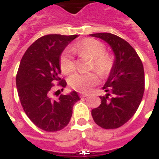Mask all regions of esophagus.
<instances>
[{"mask_svg":"<svg viewBox=\"0 0 159 159\" xmlns=\"http://www.w3.org/2000/svg\"><path fill=\"white\" fill-rule=\"evenodd\" d=\"M88 96H89L88 94H84V93L80 94V98H86V97H88Z\"/></svg>","mask_w":159,"mask_h":159,"instance_id":"34e87169","label":"esophagus"}]
</instances>
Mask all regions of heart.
Segmentation results:
<instances>
[{"instance_id": "1", "label": "heart", "mask_w": 159, "mask_h": 159, "mask_svg": "<svg viewBox=\"0 0 159 159\" xmlns=\"http://www.w3.org/2000/svg\"><path fill=\"white\" fill-rule=\"evenodd\" d=\"M71 50L81 57H88L91 59L90 70L98 71L101 75H107L113 67V59L111 55L105 53V47L101 42L93 38L82 40L71 47ZM67 49L60 57L59 64L61 72L65 75L71 74L75 69V62L72 52ZM71 88L78 92L86 93L99 82L97 73L89 72L86 74L76 73L69 78Z\"/></svg>"}]
</instances>
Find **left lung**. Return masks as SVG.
Returning <instances> with one entry per match:
<instances>
[{
  "instance_id": "obj_1",
  "label": "left lung",
  "mask_w": 159,
  "mask_h": 159,
  "mask_svg": "<svg viewBox=\"0 0 159 159\" xmlns=\"http://www.w3.org/2000/svg\"><path fill=\"white\" fill-rule=\"evenodd\" d=\"M105 41L115 54L110 76L102 89L101 104L91 111L95 123L103 129H116L134 116L144 91V71L139 55L129 43L111 33L91 34Z\"/></svg>"
}]
</instances>
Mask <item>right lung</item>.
<instances>
[{
  "label": "right lung",
  "mask_w": 159,
  "mask_h": 159,
  "mask_svg": "<svg viewBox=\"0 0 159 159\" xmlns=\"http://www.w3.org/2000/svg\"><path fill=\"white\" fill-rule=\"evenodd\" d=\"M77 35L47 34L37 39L26 50L16 75V87L26 115L45 131L63 129L70 121L72 109L80 98L75 91L51 98L55 84L65 88V80L59 77L60 56ZM63 89H61L62 90Z\"/></svg>",
  "instance_id": "obj_1"
}]
</instances>
